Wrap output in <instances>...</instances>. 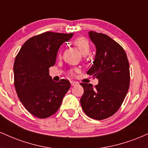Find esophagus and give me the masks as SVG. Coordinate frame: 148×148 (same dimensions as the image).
I'll return each instance as SVG.
<instances>
[{"mask_svg": "<svg viewBox=\"0 0 148 148\" xmlns=\"http://www.w3.org/2000/svg\"><path fill=\"white\" fill-rule=\"evenodd\" d=\"M70 83H71V85H72V86H75V85L78 84V83L76 82V81H71Z\"/></svg>", "mask_w": 148, "mask_h": 148, "instance_id": "1", "label": "esophagus"}]
</instances>
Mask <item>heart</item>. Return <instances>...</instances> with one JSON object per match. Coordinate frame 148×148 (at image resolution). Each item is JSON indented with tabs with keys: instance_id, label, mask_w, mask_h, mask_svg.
I'll use <instances>...</instances> for the list:
<instances>
[{
	"instance_id": "heart-1",
	"label": "heart",
	"mask_w": 148,
	"mask_h": 148,
	"mask_svg": "<svg viewBox=\"0 0 148 148\" xmlns=\"http://www.w3.org/2000/svg\"><path fill=\"white\" fill-rule=\"evenodd\" d=\"M74 45L76 47H77L81 53V54L84 56H87L90 51V45L89 42L86 38L84 37H79L76 38L73 42ZM72 74V71H70Z\"/></svg>"
}]
</instances>
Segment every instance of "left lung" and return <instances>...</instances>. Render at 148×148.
<instances>
[{
  "label": "left lung",
  "instance_id": "left-lung-1",
  "mask_svg": "<svg viewBox=\"0 0 148 148\" xmlns=\"http://www.w3.org/2000/svg\"><path fill=\"white\" fill-rule=\"evenodd\" d=\"M89 36L97 51L87 74L99 84L81 83L84 92L80 101L88 116L101 120L114 115L123 103L130 88V64L124 49L108 35L90 31Z\"/></svg>",
  "mask_w": 148,
  "mask_h": 148
}]
</instances>
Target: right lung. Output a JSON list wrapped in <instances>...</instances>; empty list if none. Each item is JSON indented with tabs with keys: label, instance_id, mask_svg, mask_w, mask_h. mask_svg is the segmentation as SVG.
<instances>
[{
	"label": "right lung",
	"instance_id": "right-lung-1",
	"mask_svg": "<svg viewBox=\"0 0 148 148\" xmlns=\"http://www.w3.org/2000/svg\"><path fill=\"white\" fill-rule=\"evenodd\" d=\"M73 33L47 31L30 37L23 44L14 63V84L18 99L26 110L39 118L51 116L60 108L70 88L67 79L59 82L49 76L58 51Z\"/></svg>",
	"mask_w": 148,
	"mask_h": 148
}]
</instances>
